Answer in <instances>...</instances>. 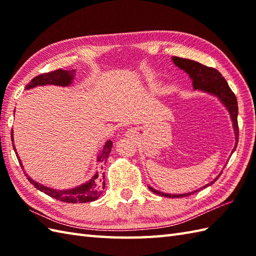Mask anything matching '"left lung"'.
Returning a JSON list of instances; mask_svg holds the SVG:
<instances>
[{
	"instance_id": "left-lung-1",
	"label": "left lung",
	"mask_w": 256,
	"mask_h": 256,
	"mask_svg": "<svg viewBox=\"0 0 256 256\" xmlns=\"http://www.w3.org/2000/svg\"><path fill=\"white\" fill-rule=\"evenodd\" d=\"M172 62L176 64L178 68L182 69L184 72H186L189 77L192 80V86L194 90H200L208 92L210 94H214L216 98H219V100L224 103V106L228 108V111L230 113L231 120L233 122V128H234V135H236V146L233 148L232 153L236 150V145L238 142V101L236 96L233 94L232 90L230 89L229 84H228L226 80L222 77V74L218 72V70L211 67H206L204 64H201L197 62L190 60V59H184V58H179V57H172ZM220 176V175H219ZM216 177L214 182L210 184H206L202 188H206L210 184H214L216 179ZM150 192H153L156 194H160L162 197H167V198H180V197H186V196L194 194V192H198V190H194L192 192L189 194H164L158 190L154 189L153 187H148Z\"/></svg>"
}]
</instances>
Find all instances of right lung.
<instances>
[{
	"label": "right lung",
	"instance_id": "1",
	"mask_svg": "<svg viewBox=\"0 0 256 256\" xmlns=\"http://www.w3.org/2000/svg\"><path fill=\"white\" fill-rule=\"evenodd\" d=\"M74 70L69 72V70H62V69H58V70H55V72L42 74L37 76V77H35L34 79H32L30 82H28V84L26 86V89H32L36 86H46V84L66 86L72 84V79L74 78ZM10 138L13 140V131L10 132ZM112 146H113L112 140H108L104 144V146H103L100 155L98 156V162H106L108 155L111 153ZM13 148L15 150L14 144H13ZM16 156H18V160H20V167L23 168V165H22V162L20 160L18 155ZM26 177L32 186H35V188L40 190L42 192H45L46 194L50 196L52 198L60 200L62 202H68V204H84V202H91V201H94L100 197L102 194V190L104 189V186H106L104 175L101 176L99 172H96L94 176L92 177L89 182L80 184L78 187H74L72 189H68V190H56L52 188H48V187L42 186V184H40V182L32 180L30 176H27V174H26Z\"/></svg>",
	"mask_w": 256,
	"mask_h": 256
}]
</instances>
